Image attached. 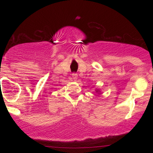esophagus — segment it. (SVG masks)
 Returning a JSON list of instances; mask_svg holds the SVG:
<instances>
[{"label": "esophagus", "mask_w": 153, "mask_h": 153, "mask_svg": "<svg viewBox=\"0 0 153 153\" xmlns=\"http://www.w3.org/2000/svg\"><path fill=\"white\" fill-rule=\"evenodd\" d=\"M77 78H78V75H77L76 73H73V74H72V79L75 80H77Z\"/></svg>", "instance_id": "1"}]
</instances>
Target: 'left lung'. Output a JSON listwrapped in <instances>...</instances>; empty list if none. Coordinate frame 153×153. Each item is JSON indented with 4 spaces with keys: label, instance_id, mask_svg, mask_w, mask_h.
Returning a JSON list of instances; mask_svg holds the SVG:
<instances>
[{
    "label": "left lung",
    "instance_id": "obj_1",
    "mask_svg": "<svg viewBox=\"0 0 153 153\" xmlns=\"http://www.w3.org/2000/svg\"><path fill=\"white\" fill-rule=\"evenodd\" d=\"M96 91V93H97L98 94H99L100 92H101V91H100L99 89H96V91Z\"/></svg>",
    "mask_w": 153,
    "mask_h": 153
}]
</instances>
